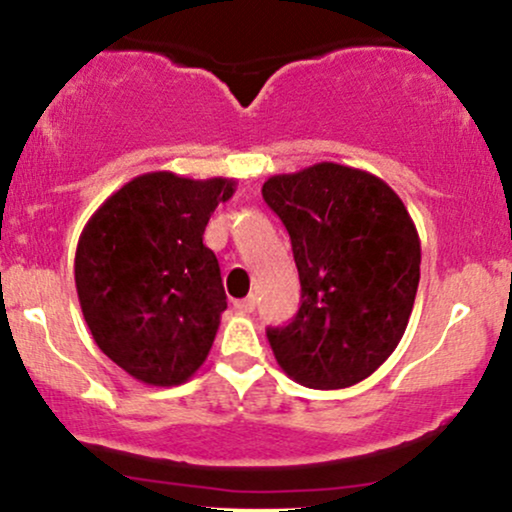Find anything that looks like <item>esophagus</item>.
<instances>
[{
    "label": "esophagus",
    "mask_w": 512,
    "mask_h": 512,
    "mask_svg": "<svg viewBox=\"0 0 512 512\" xmlns=\"http://www.w3.org/2000/svg\"><path fill=\"white\" fill-rule=\"evenodd\" d=\"M236 305V310H240V313H252V310H255V296H245V298H240V301H236L233 303Z\"/></svg>",
    "instance_id": "1"
}]
</instances>
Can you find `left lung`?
I'll return each instance as SVG.
<instances>
[{"instance_id": "1", "label": "left lung", "mask_w": 512, "mask_h": 512, "mask_svg": "<svg viewBox=\"0 0 512 512\" xmlns=\"http://www.w3.org/2000/svg\"><path fill=\"white\" fill-rule=\"evenodd\" d=\"M284 221L301 308L269 327L281 370L315 390H342L397 349L419 289L421 243L397 192L366 170L315 163L262 185Z\"/></svg>"}]
</instances>
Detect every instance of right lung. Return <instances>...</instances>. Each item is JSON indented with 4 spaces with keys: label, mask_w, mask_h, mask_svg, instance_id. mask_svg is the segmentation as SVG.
<instances>
[{
    "label": "right lung",
    "mask_w": 512,
    "mask_h": 512,
    "mask_svg": "<svg viewBox=\"0 0 512 512\" xmlns=\"http://www.w3.org/2000/svg\"><path fill=\"white\" fill-rule=\"evenodd\" d=\"M233 192V178L144 173L105 199L81 231L74 281L88 330L110 361L146 385H180L207 361L226 291L202 236Z\"/></svg>",
    "instance_id": "1"
}]
</instances>
